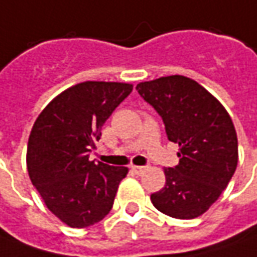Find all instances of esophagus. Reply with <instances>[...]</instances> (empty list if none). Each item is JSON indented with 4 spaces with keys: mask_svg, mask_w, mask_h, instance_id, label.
<instances>
[{
    "mask_svg": "<svg viewBox=\"0 0 257 257\" xmlns=\"http://www.w3.org/2000/svg\"><path fill=\"white\" fill-rule=\"evenodd\" d=\"M131 169H132V171H134L135 173H138V175H139V173L144 172L146 168H145V166H135V165H134V166H132Z\"/></svg>",
    "mask_w": 257,
    "mask_h": 257,
    "instance_id": "obj_1",
    "label": "esophagus"
}]
</instances>
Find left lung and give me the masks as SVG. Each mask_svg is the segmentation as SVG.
I'll return each mask as SVG.
<instances>
[{"label": "left lung", "instance_id": "1", "mask_svg": "<svg viewBox=\"0 0 257 257\" xmlns=\"http://www.w3.org/2000/svg\"><path fill=\"white\" fill-rule=\"evenodd\" d=\"M137 91L161 115L168 139L179 145V164L165 169V188L151 195L154 206L175 219L203 215L237 166L232 118L212 93L186 76L141 82Z\"/></svg>", "mask_w": 257, "mask_h": 257}]
</instances>
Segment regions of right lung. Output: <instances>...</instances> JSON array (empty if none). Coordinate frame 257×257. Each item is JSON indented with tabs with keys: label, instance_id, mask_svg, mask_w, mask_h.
Instances as JSON below:
<instances>
[{
	"label": "right lung",
	"instance_id": "right-lung-1",
	"mask_svg": "<svg viewBox=\"0 0 257 257\" xmlns=\"http://www.w3.org/2000/svg\"><path fill=\"white\" fill-rule=\"evenodd\" d=\"M132 85L86 81L55 96L28 139L27 169L47 208L71 227H88L111 212L128 168L89 159L101 129Z\"/></svg>",
	"mask_w": 257,
	"mask_h": 257
}]
</instances>
